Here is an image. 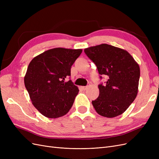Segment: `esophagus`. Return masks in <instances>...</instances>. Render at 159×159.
I'll use <instances>...</instances> for the list:
<instances>
[{"label":"esophagus","instance_id":"obj_1","mask_svg":"<svg viewBox=\"0 0 159 159\" xmlns=\"http://www.w3.org/2000/svg\"><path fill=\"white\" fill-rule=\"evenodd\" d=\"M81 88L84 91H85L88 89V86H82V87H81Z\"/></svg>","mask_w":159,"mask_h":159}]
</instances>
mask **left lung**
Listing matches in <instances>:
<instances>
[{
    "instance_id": "8db88e82",
    "label": "left lung",
    "mask_w": 159,
    "mask_h": 159,
    "mask_svg": "<svg viewBox=\"0 0 159 159\" xmlns=\"http://www.w3.org/2000/svg\"><path fill=\"white\" fill-rule=\"evenodd\" d=\"M84 52L97 66L99 74L107 77L104 85H98L99 95L92 101L93 107L103 117L121 115L137 97L139 64L127 51L107 44L88 48Z\"/></svg>"
}]
</instances>
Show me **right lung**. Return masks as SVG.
Here are the masks:
<instances>
[{"label": "right lung", "mask_w": 159, "mask_h": 159, "mask_svg": "<svg viewBox=\"0 0 159 159\" xmlns=\"http://www.w3.org/2000/svg\"><path fill=\"white\" fill-rule=\"evenodd\" d=\"M81 49L56 48L36 56L30 62L25 85L34 106L44 116L55 119L64 116L73 105L79 92L71 80V67Z\"/></svg>", "instance_id": "obj_1"}]
</instances>
